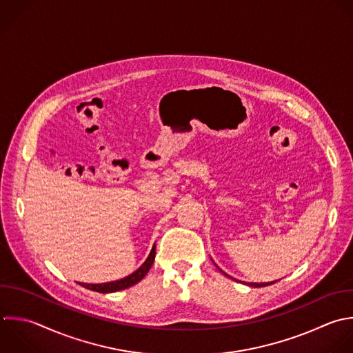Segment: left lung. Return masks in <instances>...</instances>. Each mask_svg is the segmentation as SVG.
<instances>
[{
    "label": "left lung",
    "mask_w": 353,
    "mask_h": 353,
    "mask_svg": "<svg viewBox=\"0 0 353 353\" xmlns=\"http://www.w3.org/2000/svg\"><path fill=\"white\" fill-rule=\"evenodd\" d=\"M221 270V269H219ZM225 276H228V277H230L229 274H226L223 270H221ZM232 279V277H230ZM273 283H276V281H270V283H244V284H248V285H251V287H265V285H269V284H273Z\"/></svg>",
    "instance_id": "1"
}]
</instances>
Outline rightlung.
<instances>
[{
	"label": "right lung",
	"instance_id": "obj_1",
	"mask_svg": "<svg viewBox=\"0 0 353 353\" xmlns=\"http://www.w3.org/2000/svg\"><path fill=\"white\" fill-rule=\"evenodd\" d=\"M154 256H156V244L153 245L149 256L146 258V261L134 272L131 273L130 276L124 277V279H120V280H116V281H109V283H101V284H87V283H81L83 287L88 288V290H92V291H98V292H116V291H121V290H125V288H130L132 287L134 284L139 283L146 274L150 270L153 262H154Z\"/></svg>",
	"mask_w": 353,
	"mask_h": 353
}]
</instances>
